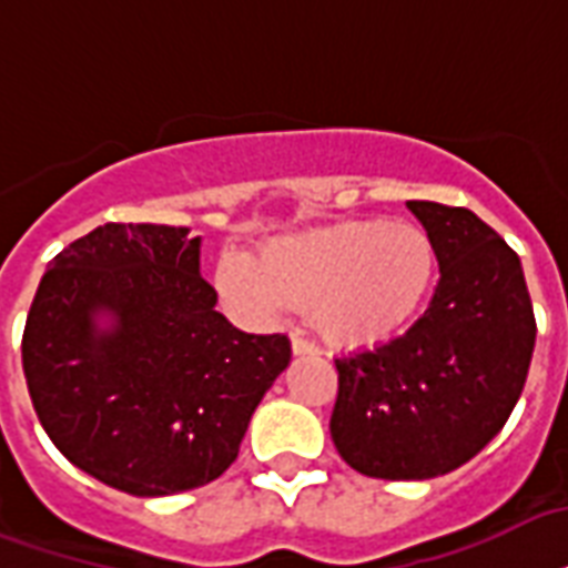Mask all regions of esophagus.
Returning a JSON list of instances; mask_svg holds the SVG:
<instances>
[{
	"mask_svg": "<svg viewBox=\"0 0 568 568\" xmlns=\"http://www.w3.org/2000/svg\"><path fill=\"white\" fill-rule=\"evenodd\" d=\"M292 352L301 357V354H322V348H318L315 342L303 339L301 333H292Z\"/></svg>",
	"mask_w": 568,
	"mask_h": 568,
	"instance_id": "34e87169",
	"label": "esophagus"
}]
</instances>
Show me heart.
I'll use <instances>...</instances> for the list:
<instances>
[{"instance_id":"1","label":"heart","mask_w":568,"mask_h":568,"mask_svg":"<svg viewBox=\"0 0 568 568\" xmlns=\"http://www.w3.org/2000/svg\"><path fill=\"white\" fill-rule=\"evenodd\" d=\"M435 271V244L419 226L345 220L280 237L262 258L226 253L214 280L229 310L246 322H267L297 303L310 306L333 345L372 348L417 322Z\"/></svg>"}]
</instances>
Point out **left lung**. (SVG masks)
<instances>
[{"instance_id":"obj_1","label":"left lung","mask_w":568,"mask_h":568,"mask_svg":"<svg viewBox=\"0 0 568 568\" xmlns=\"http://www.w3.org/2000/svg\"><path fill=\"white\" fill-rule=\"evenodd\" d=\"M435 244L440 280L399 339L336 361L331 438L375 479L456 470L504 428L536 345L521 258L474 211L408 202Z\"/></svg>"}]
</instances>
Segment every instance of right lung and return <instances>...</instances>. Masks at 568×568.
Segmentation results:
<instances>
[{"label":"right lung","instance_id":"1","mask_svg":"<svg viewBox=\"0 0 568 568\" xmlns=\"http://www.w3.org/2000/svg\"><path fill=\"white\" fill-rule=\"evenodd\" d=\"M184 226L106 223L55 255L26 318L23 372L71 465L133 497L207 486L292 361L288 336L237 331Z\"/></svg>","mask_w":568,"mask_h":568}]
</instances>
